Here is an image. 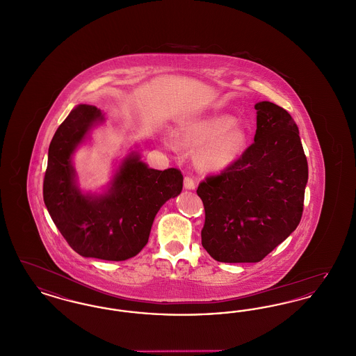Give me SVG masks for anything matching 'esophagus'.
<instances>
[{
  "label": "esophagus",
  "mask_w": 356,
  "mask_h": 356,
  "mask_svg": "<svg viewBox=\"0 0 356 356\" xmlns=\"http://www.w3.org/2000/svg\"><path fill=\"white\" fill-rule=\"evenodd\" d=\"M195 186H196V183H195V180L191 176H186L184 177V186H186V189H193Z\"/></svg>",
  "instance_id": "34e87169"
}]
</instances>
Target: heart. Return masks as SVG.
<instances>
[{"label": "heart", "mask_w": 356, "mask_h": 356, "mask_svg": "<svg viewBox=\"0 0 356 356\" xmlns=\"http://www.w3.org/2000/svg\"><path fill=\"white\" fill-rule=\"evenodd\" d=\"M234 125L232 116H209L186 127L179 140L191 148L204 145L197 154V163L204 170H224L236 160L247 143L245 132Z\"/></svg>", "instance_id": "1"}]
</instances>
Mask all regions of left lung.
<instances>
[{
    "mask_svg": "<svg viewBox=\"0 0 356 356\" xmlns=\"http://www.w3.org/2000/svg\"><path fill=\"white\" fill-rule=\"evenodd\" d=\"M254 143L197 186L205 211L202 244L221 263H257L299 225L308 164L291 115L257 102Z\"/></svg>",
    "mask_w": 356,
    "mask_h": 356,
    "instance_id": "obj_1",
    "label": "left lung"
}]
</instances>
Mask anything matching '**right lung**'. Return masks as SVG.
<instances>
[{
  "label": "right lung",
  "instance_id": "add662e5",
  "mask_svg": "<svg viewBox=\"0 0 356 356\" xmlns=\"http://www.w3.org/2000/svg\"><path fill=\"white\" fill-rule=\"evenodd\" d=\"M97 120H102V112L95 105L81 104L57 128L49 145L42 193L51 220L73 251L121 261L145 247L160 207L181 192L183 173L177 168L151 170L131 156L106 195L85 196L74 186L70 156Z\"/></svg>",
  "mask_w": 356,
  "mask_h": 356
}]
</instances>
